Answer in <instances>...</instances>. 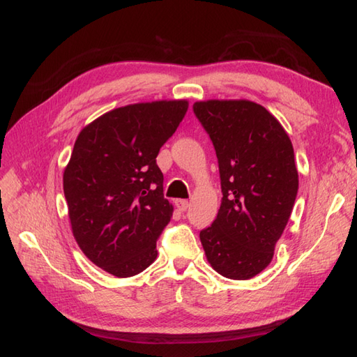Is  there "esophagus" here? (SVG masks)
<instances>
[{
	"mask_svg": "<svg viewBox=\"0 0 357 357\" xmlns=\"http://www.w3.org/2000/svg\"><path fill=\"white\" fill-rule=\"evenodd\" d=\"M176 208L179 209V211H182V213H184V211H187V209L190 208V202H188V200H184V199H179V200H176Z\"/></svg>",
	"mask_w": 357,
	"mask_h": 357,
	"instance_id": "34e87169",
	"label": "esophagus"
}]
</instances>
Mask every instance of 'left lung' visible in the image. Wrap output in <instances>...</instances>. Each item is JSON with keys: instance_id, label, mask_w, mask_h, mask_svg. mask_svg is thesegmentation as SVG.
<instances>
[{"instance_id": "left-lung-1", "label": "left lung", "mask_w": 357, "mask_h": 357, "mask_svg": "<svg viewBox=\"0 0 357 357\" xmlns=\"http://www.w3.org/2000/svg\"><path fill=\"white\" fill-rule=\"evenodd\" d=\"M193 109L214 144L223 193L200 243L218 274L248 280L270 266L292 213L294 149L278 119L252 100H199Z\"/></svg>"}]
</instances>
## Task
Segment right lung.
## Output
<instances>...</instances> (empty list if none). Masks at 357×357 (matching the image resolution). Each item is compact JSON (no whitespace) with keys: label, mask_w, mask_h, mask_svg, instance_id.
Returning a JSON list of instances; mask_svg holds the SVG:
<instances>
[{"label":"right lung","mask_w":357,"mask_h":357,"mask_svg":"<svg viewBox=\"0 0 357 357\" xmlns=\"http://www.w3.org/2000/svg\"><path fill=\"white\" fill-rule=\"evenodd\" d=\"M187 109L185 99L125 105L77 137L63 173L72 234L116 278L135 276L157 259V240L173 214L157 155Z\"/></svg>","instance_id":"1"}]
</instances>
